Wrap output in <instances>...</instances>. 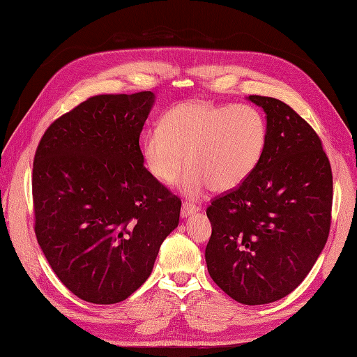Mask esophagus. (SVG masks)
Returning <instances> with one entry per match:
<instances>
[{
  "mask_svg": "<svg viewBox=\"0 0 357 357\" xmlns=\"http://www.w3.org/2000/svg\"><path fill=\"white\" fill-rule=\"evenodd\" d=\"M198 211V207L195 206V204H192V202H188V201H185L181 204V210H180V215H181V218H188V216H190L192 213H197Z\"/></svg>",
  "mask_w": 357,
  "mask_h": 357,
  "instance_id": "esophagus-1",
  "label": "esophagus"
}]
</instances>
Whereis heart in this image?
I'll use <instances>...</instances> for the list:
<instances>
[{"instance_id": "1", "label": "heart", "mask_w": 357, "mask_h": 357, "mask_svg": "<svg viewBox=\"0 0 357 357\" xmlns=\"http://www.w3.org/2000/svg\"><path fill=\"white\" fill-rule=\"evenodd\" d=\"M267 146L264 115L250 105H215L189 100L162 117L160 126L147 130L142 160L159 181L177 178L183 194L198 198L208 186L233 190L254 174Z\"/></svg>"}]
</instances>
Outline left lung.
Masks as SVG:
<instances>
[{
	"mask_svg": "<svg viewBox=\"0 0 357 357\" xmlns=\"http://www.w3.org/2000/svg\"><path fill=\"white\" fill-rule=\"evenodd\" d=\"M267 119L261 163L207 207L206 263L220 290L243 305L290 294L329 237L333 181L321 139L287 103L249 96Z\"/></svg>",
	"mask_w": 357,
	"mask_h": 357,
	"instance_id": "obj_1",
	"label": "left lung"
}]
</instances>
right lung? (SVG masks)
<instances>
[{"label":"right lung","instance_id":"add662e5","mask_svg":"<svg viewBox=\"0 0 357 357\" xmlns=\"http://www.w3.org/2000/svg\"><path fill=\"white\" fill-rule=\"evenodd\" d=\"M151 91L99 94L56 119L33 163L34 231L47 263L90 303L146 282L181 201L144 167L139 135Z\"/></svg>","mask_w":357,"mask_h":357}]
</instances>
